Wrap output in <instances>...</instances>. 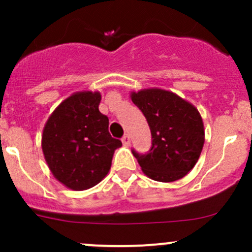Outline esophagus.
Wrapping results in <instances>:
<instances>
[{"instance_id":"34e87169","label":"esophagus","mask_w":252,"mask_h":252,"mask_svg":"<svg viewBox=\"0 0 252 252\" xmlns=\"http://www.w3.org/2000/svg\"><path fill=\"white\" fill-rule=\"evenodd\" d=\"M122 142H123V145H126V146H129V145H130V138H129L128 134H124V136L122 138Z\"/></svg>"}]
</instances>
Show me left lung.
I'll list each match as a JSON object with an SVG mask.
<instances>
[{
    "label": "left lung",
    "instance_id": "obj_1",
    "mask_svg": "<svg viewBox=\"0 0 252 252\" xmlns=\"http://www.w3.org/2000/svg\"><path fill=\"white\" fill-rule=\"evenodd\" d=\"M131 101L144 113L152 136L146 154L131 150L142 172L164 183L187 175L196 164L205 142L199 111L175 94L159 89L133 93Z\"/></svg>",
    "mask_w": 252,
    "mask_h": 252
}]
</instances>
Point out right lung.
Wrapping results in <instances>:
<instances>
[{
    "instance_id": "add662e5",
    "label": "right lung",
    "mask_w": 252,
    "mask_h": 252,
    "mask_svg": "<svg viewBox=\"0 0 252 252\" xmlns=\"http://www.w3.org/2000/svg\"><path fill=\"white\" fill-rule=\"evenodd\" d=\"M98 93H77L63 101L48 118L42 151L57 180L73 190L95 187L108 173L114 150L108 117L98 111Z\"/></svg>"
}]
</instances>
